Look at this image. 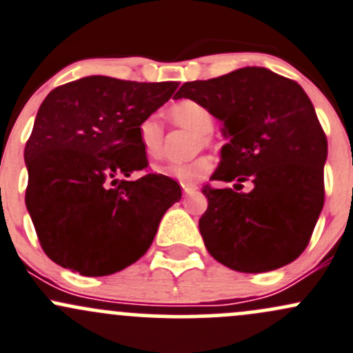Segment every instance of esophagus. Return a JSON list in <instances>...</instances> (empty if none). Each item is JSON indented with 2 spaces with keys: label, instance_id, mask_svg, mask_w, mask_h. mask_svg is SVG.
Masks as SVG:
<instances>
[{
  "label": "esophagus",
  "instance_id": "esophagus-1",
  "mask_svg": "<svg viewBox=\"0 0 353 353\" xmlns=\"http://www.w3.org/2000/svg\"><path fill=\"white\" fill-rule=\"evenodd\" d=\"M183 191H184V194L188 196V194H192V192H196V191H197V188H196V185H188V184H183Z\"/></svg>",
  "mask_w": 353,
  "mask_h": 353
}]
</instances>
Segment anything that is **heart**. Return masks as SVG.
I'll list each match as a JSON object with an SVG mask.
<instances>
[{
    "label": "heart",
    "instance_id": "b5f03b06",
    "mask_svg": "<svg viewBox=\"0 0 353 353\" xmlns=\"http://www.w3.org/2000/svg\"><path fill=\"white\" fill-rule=\"evenodd\" d=\"M165 117L174 125L184 127V129L196 132L194 137H192V152H197L201 147L211 145V132L214 130V117H212L211 110L204 107L201 102L191 99L177 100V102L170 103L165 108ZM137 137L147 157L152 159V161H159V159L164 156V127L154 115L145 117L139 123ZM211 159L206 156H199L188 162H181V164L165 165V168L159 169V172L168 174V176L174 177L179 183L191 185L203 179L211 170Z\"/></svg>",
    "mask_w": 353,
    "mask_h": 353
}]
</instances>
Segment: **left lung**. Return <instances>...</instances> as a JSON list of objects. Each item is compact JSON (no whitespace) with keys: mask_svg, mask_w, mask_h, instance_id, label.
I'll use <instances>...</instances> for the list:
<instances>
[{"mask_svg":"<svg viewBox=\"0 0 353 353\" xmlns=\"http://www.w3.org/2000/svg\"><path fill=\"white\" fill-rule=\"evenodd\" d=\"M176 99L197 100L223 122L228 144L212 181L199 231L209 254L241 273L288 265L307 248L323 208L327 137L313 103L293 80L245 67L188 82ZM254 184L250 193L242 183Z\"/></svg>","mask_w":353,"mask_h":353,"instance_id":"obj_1","label":"left lung"}]
</instances>
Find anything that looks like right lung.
Instances as JSON below:
<instances>
[{
  "instance_id": "right-lung-1",
  "label": "right lung",
  "mask_w": 353,
  "mask_h": 353,
  "mask_svg": "<svg viewBox=\"0 0 353 353\" xmlns=\"http://www.w3.org/2000/svg\"><path fill=\"white\" fill-rule=\"evenodd\" d=\"M176 82L92 75L46 95L25 147L26 209L52 261L83 276L117 273L144 256L179 184L147 168L137 127Z\"/></svg>"
}]
</instances>
